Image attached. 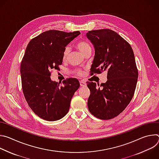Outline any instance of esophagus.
Segmentation results:
<instances>
[{
	"mask_svg": "<svg viewBox=\"0 0 159 159\" xmlns=\"http://www.w3.org/2000/svg\"><path fill=\"white\" fill-rule=\"evenodd\" d=\"M80 85L81 87H85L86 86V83L83 80H80Z\"/></svg>",
	"mask_w": 159,
	"mask_h": 159,
	"instance_id": "1",
	"label": "esophagus"
}]
</instances>
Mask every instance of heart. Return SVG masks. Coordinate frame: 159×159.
Instances as JSON below:
<instances>
[{
  "label": "heart",
  "mask_w": 159,
  "mask_h": 159,
  "mask_svg": "<svg viewBox=\"0 0 159 159\" xmlns=\"http://www.w3.org/2000/svg\"><path fill=\"white\" fill-rule=\"evenodd\" d=\"M77 48L80 50V52L83 54L84 55L87 52L89 51V50H91V47H90V46L89 45V44L85 41H79L77 44ZM70 48L69 47H66L64 52H63V59L64 60H66L68 57H69V53H70ZM77 74H79V75H81V71L80 70H77L76 71Z\"/></svg>",
  "instance_id": "1"
}]
</instances>
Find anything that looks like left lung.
Instances as JSON below:
<instances>
[{
    "instance_id": "obj_1",
    "label": "left lung",
    "mask_w": 159,
    "mask_h": 159,
    "mask_svg": "<svg viewBox=\"0 0 159 159\" xmlns=\"http://www.w3.org/2000/svg\"><path fill=\"white\" fill-rule=\"evenodd\" d=\"M86 36L95 50L92 74L107 72V80L101 87L87 82L88 109L99 119L110 120L123 112L133 97L139 75L134 53L130 44L112 30L89 31Z\"/></svg>"
}]
</instances>
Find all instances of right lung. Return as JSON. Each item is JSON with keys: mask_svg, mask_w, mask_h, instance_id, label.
<instances>
[{"mask_svg": "<svg viewBox=\"0 0 159 159\" xmlns=\"http://www.w3.org/2000/svg\"><path fill=\"white\" fill-rule=\"evenodd\" d=\"M80 34L49 30L32 39L26 49L20 69L22 91L33 111L44 120L64 117L80 87L77 79L64 80L60 85L50 77L52 70L62 63L65 47Z\"/></svg>", "mask_w": 159, "mask_h": 159, "instance_id": "add662e5", "label": "right lung"}]
</instances>
